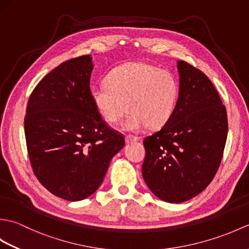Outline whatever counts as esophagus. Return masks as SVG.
Instances as JSON below:
<instances>
[{"label":"esophagus","mask_w":249,"mask_h":249,"mask_svg":"<svg viewBox=\"0 0 249 249\" xmlns=\"http://www.w3.org/2000/svg\"><path fill=\"white\" fill-rule=\"evenodd\" d=\"M139 140V138L138 137H135V136H126L125 137V142L126 143H131V142H136V141H138Z\"/></svg>","instance_id":"34e87169"}]
</instances>
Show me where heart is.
I'll return each mask as SVG.
<instances>
[{
	"label": "heart",
	"instance_id": "1",
	"mask_svg": "<svg viewBox=\"0 0 249 249\" xmlns=\"http://www.w3.org/2000/svg\"><path fill=\"white\" fill-rule=\"evenodd\" d=\"M179 87L168 71L142 62H130L110 72L108 83L91 89V98L100 116L108 123L118 122L128 110L122 129L139 133L147 125H165L176 109Z\"/></svg>",
	"mask_w": 249,
	"mask_h": 249
}]
</instances>
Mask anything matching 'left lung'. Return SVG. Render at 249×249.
Here are the masks:
<instances>
[{
    "label": "left lung",
    "instance_id": "1",
    "mask_svg": "<svg viewBox=\"0 0 249 249\" xmlns=\"http://www.w3.org/2000/svg\"><path fill=\"white\" fill-rule=\"evenodd\" d=\"M179 92L162 127L143 140L142 177L157 198L181 203L212 182L228 134L226 107L204 73L178 61Z\"/></svg>",
    "mask_w": 249,
    "mask_h": 249
}]
</instances>
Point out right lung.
Here are the masks:
<instances>
[{
	"label": "right lung",
	"instance_id": "add662e5",
	"mask_svg": "<svg viewBox=\"0 0 249 249\" xmlns=\"http://www.w3.org/2000/svg\"><path fill=\"white\" fill-rule=\"evenodd\" d=\"M91 55L62 63L32 92L24 119L35 176L56 197L80 201L93 195L112 157L125 145L92 102Z\"/></svg>",
	"mask_w": 249,
	"mask_h": 249
}]
</instances>
